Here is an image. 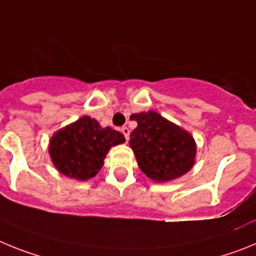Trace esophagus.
<instances>
[{
  "label": "esophagus",
  "instance_id": "esophagus-1",
  "mask_svg": "<svg viewBox=\"0 0 256 256\" xmlns=\"http://www.w3.org/2000/svg\"><path fill=\"white\" fill-rule=\"evenodd\" d=\"M121 131H122V134L125 135L126 140H128V136H130V130H128V128H126V126H124V128H121Z\"/></svg>",
  "mask_w": 256,
  "mask_h": 256
}]
</instances>
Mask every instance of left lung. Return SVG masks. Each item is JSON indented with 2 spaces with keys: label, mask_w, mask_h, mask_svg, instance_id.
<instances>
[{
  "label": "left lung",
  "mask_w": 256,
  "mask_h": 256,
  "mask_svg": "<svg viewBox=\"0 0 256 256\" xmlns=\"http://www.w3.org/2000/svg\"><path fill=\"white\" fill-rule=\"evenodd\" d=\"M138 126L130 134L138 166L157 182L174 180L194 165L197 146L192 135L154 110L131 114Z\"/></svg>",
  "instance_id": "left-lung-1"
}]
</instances>
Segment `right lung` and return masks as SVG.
Listing matches in <instances>:
<instances>
[{
	"label": "right lung",
	"mask_w": 256,
	"mask_h": 256,
	"mask_svg": "<svg viewBox=\"0 0 256 256\" xmlns=\"http://www.w3.org/2000/svg\"><path fill=\"white\" fill-rule=\"evenodd\" d=\"M125 143V136L110 126L84 116L56 131L50 139L48 153L59 172L77 180L94 178L104 165L112 146Z\"/></svg>",
	"instance_id": "right-lung-1"
}]
</instances>
